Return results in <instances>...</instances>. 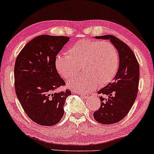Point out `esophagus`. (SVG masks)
Listing matches in <instances>:
<instances>
[{
    "mask_svg": "<svg viewBox=\"0 0 154 154\" xmlns=\"http://www.w3.org/2000/svg\"><path fill=\"white\" fill-rule=\"evenodd\" d=\"M80 94V97H82L83 99H87V97H89V95H87V94Z\"/></svg>",
    "mask_w": 154,
    "mask_h": 154,
    "instance_id": "34e87169",
    "label": "esophagus"
}]
</instances>
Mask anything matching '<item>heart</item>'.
<instances>
[{"label": "heart", "instance_id": "b5f03b06", "mask_svg": "<svg viewBox=\"0 0 154 154\" xmlns=\"http://www.w3.org/2000/svg\"><path fill=\"white\" fill-rule=\"evenodd\" d=\"M119 56L116 47L108 41L82 40L75 43L69 55L59 54L55 59V67L60 75L67 79L78 72L83 74L67 81L69 88L79 92H89L97 85L110 82L117 72Z\"/></svg>", "mask_w": 154, "mask_h": 154}]
</instances>
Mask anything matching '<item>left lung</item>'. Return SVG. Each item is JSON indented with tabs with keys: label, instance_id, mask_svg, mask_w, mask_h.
<instances>
[{
	"label": "left lung",
	"instance_id": "left-lung-1",
	"mask_svg": "<svg viewBox=\"0 0 154 154\" xmlns=\"http://www.w3.org/2000/svg\"><path fill=\"white\" fill-rule=\"evenodd\" d=\"M94 38L109 40L119 56V66L113 82L98 91V94L107 95L108 100L100 97L101 106L94 113L99 123L115 124L127 115L137 98L139 65L131 48L119 39L110 35Z\"/></svg>",
	"mask_w": 154,
	"mask_h": 154
}]
</instances>
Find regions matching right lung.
I'll use <instances>...</instances> for the list:
<instances>
[{
	"label": "right lung",
	"mask_w": 154,
	"mask_h": 154,
	"mask_svg": "<svg viewBox=\"0 0 154 154\" xmlns=\"http://www.w3.org/2000/svg\"><path fill=\"white\" fill-rule=\"evenodd\" d=\"M69 37L39 35L25 45L14 68L15 92L28 117L42 126L57 124L64 115V105L71 91L54 92L65 85L55 67L57 54Z\"/></svg>",
	"instance_id": "obj_1"
}]
</instances>
